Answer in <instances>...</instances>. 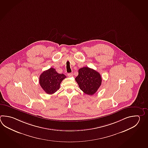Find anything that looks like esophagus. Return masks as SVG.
I'll use <instances>...</instances> for the list:
<instances>
[{"instance_id":"1","label":"esophagus","mask_w":148,"mask_h":148,"mask_svg":"<svg viewBox=\"0 0 148 148\" xmlns=\"http://www.w3.org/2000/svg\"><path fill=\"white\" fill-rule=\"evenodd\" d=\"M73 75V73H68L67 74V76H69V77H71V76H72Z\"/></svg>"}]
</instances>
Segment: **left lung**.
Wrapping results in <instances>:
<instances>
[{
    "instance_id": "obj_1",
    "label": "left lung",
    "mask_w": 148,
    "mask_h": 148,
    "mask_svg": "<svg viewBox=\"0 0 148 148\" xmlns=\"http://www.w3.org/2000/svg\"><path fill=\"white\" fill-rule=\"evenodd\" d=\"M75 81L79 88L88 95H93L97 92L102 83V77L100 73L88 67L79 69V75Z\"/></svg>"
}]
</instances>
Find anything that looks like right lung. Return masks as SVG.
Masks as SVG:
<instances>
[{
    "label": "right lung",
    "mask_w": 148,
    "mask_h": 148,
    "mask_svg": "<svg viewBox=\"0 0 148 148\" xmlns=\"http://www.w3.org/2000/svg\"><path fill=\"white\" fill-rule=\"evenodd\" d=\"M66 77L63 74L58 73L55 69L45 71L39 76V84L48 94H52L58 90L62 81Z\"/></svg>",
    "instance_id": "obj_1"
}]
</instances>
